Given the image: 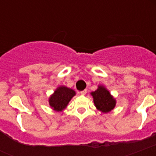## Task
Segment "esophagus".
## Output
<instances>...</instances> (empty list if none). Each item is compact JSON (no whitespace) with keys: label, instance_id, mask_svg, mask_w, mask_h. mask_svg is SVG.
Segmentation results:
<instances>
[{"label":"esophagus","instance_id":"34e87169","mask_svg":"<svg viewBox=\"0 0 156 156\" xmlns=\"http://www.w3.org/2000/svg\"><path fill=\"white\" fill-rule=\"evenodd\" d=\"M87 90H82V91H81L80 94L82 95H86V94H87Z\"/></svg>","mask_w":156,"mask_h":156}]
</instances>
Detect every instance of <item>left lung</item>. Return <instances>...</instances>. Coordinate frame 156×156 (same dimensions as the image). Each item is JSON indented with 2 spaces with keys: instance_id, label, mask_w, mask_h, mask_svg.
<instances>
[{
  "instance_id": "8db88e82",
  "label": "left lung",
  "mask_w": 156,
  "mask_h": 156,
  "mask_svg": "<svg viewBox=\"0 0 156 156\" xmlns=\"http://www.w3.org/2000/svg\"><path fill=\"white\" fill-rule=\"evenodd\" d=\"M95 107L102 112H108L114 108L116 100L104 87H99L97 90L91 92Z\"/></svg>"
}]
</instances>
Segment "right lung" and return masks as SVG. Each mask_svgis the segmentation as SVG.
<instances>
[{"instance_id":"1","label":"right lung","mask_w":156,"mask_h":156,"mask_svg":"<svg viewBox=\"0 0 156 156\" xmlns=\"http://www.w3.org/2000/svg\"><path fill=\"white\" fill-rule=\"evenodd\" d=\"M73 95H75V91L73 90L66 87H60L50 97V106L56 111H62L67 106Z\"/></svg>"}]
</instances>
